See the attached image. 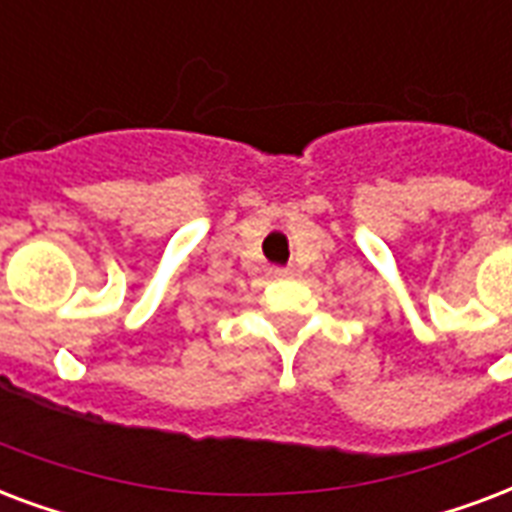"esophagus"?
<instances>
[{"instance_id":"obj_1","label":"esophagus","mask_w":512,"mask_h":512,"mask_svg":"<svg viewBox=\"0 0 512 512\" xmlns=\"http://www.w3.org/2000/svg\"><path fill=\"white\" fill-rule=\"evenodd\" d=\"M295 268L292 265H287V268H271V276L273 279H287V276H295Z\"/></svg>"}]
</instances>
